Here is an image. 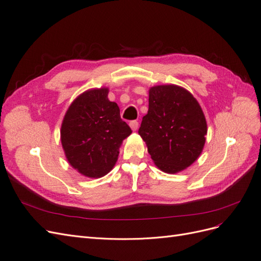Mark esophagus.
Returning <instances> with one entry per match:
<instances>
[{
  "instance_id": "obj_1",
  "label": "esophagus",
  "mask_w": 261,
  "mask_h": 261,
  "mask_svg": "<svg viewBox=\"0 0 261 261\" xmlns=\"http://www.w3.org/2000/svg\"><path fill=\"white\" fill-rule=\"evenodd\" d=\"M138 125H139V123L137 122V121H132L130 123H129V126H130V128L135 132V130H137L138 129Z\"/></svg>"
}]
</instances>
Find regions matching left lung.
Here are the masks:
<instances>
[{"mask_svg": "<svg viewBox=\"0 0 261 261\" xmlns=\"http://www.w3.org/2000/svg\"><path fill=\"white\" fill-rule=\"evenodd\" d=\"M207 121L193 94L177 85L149 89V109L138 134L153 163L175 174L198 159L206 143Z\"/></svg>", "mask_w": 261, "mask_h": 261, "instance_id": "8db88e82", "label": "left lung"}]
</instances>
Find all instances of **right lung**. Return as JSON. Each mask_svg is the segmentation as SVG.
<instances>
[{
  "instance_id": "1",
  "label": "right lung",
  "mask_w": 261,
  "mask_h": 261,
  "mask_svg": "<svg viewBox=\"0 0 261 261\" xmlns=\"http://www.w3.org/2000/svg\"><path fill=\"white\" fill-rule=\"evenodd\" d=\"M109 88L81 93L61 126V143L68 163L82 175H107L117 161L120 147L132 129L120 116V108L108 98Z\"/></svg>"
}]
</instances>
